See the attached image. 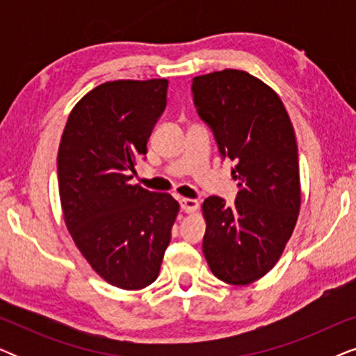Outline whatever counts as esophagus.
<instances>
[{"label":"esophagus","mask_w":356,"mask_h":356,"mask_svg":"<svg viewBox=\"0 0 356 356\" xmlns=\"http://www.w3.org/2000/svg\"><path fill=\"white\" fill-rule=\"evenodd\" d=\"M179 207H181L183 212L191 213L196 212L199 209V202L196 199H188V197H179Z\"/></svg>","instance_id":"esophagus-1"}]
</instances>
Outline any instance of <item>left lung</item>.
<instances>
[{"mask_svg": "<svg viewBox=\"0 0 356 356\" xmlns=\"http://www.w3.org/2000/svg\"><path fill=\"white\" fill-rule=\"evenodd\" d=\"M193 100L222 159L235 162V204L209 196L202 204V251L212 274L248 285L279 261L300 212L295 131L279 95L257 77L223 70L193 79Z\"/></svg>", "mask_w": 356, "mask_h": 356, "instance_id": "8db88e82", "label": "left lung"}]
</instances>
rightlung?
<instances>
[{
  "mask_svg": "<svg viewBox=\"0 0 356 356\" xmlns=\"http://www.w3.org/2000/svg\"><path fill=\"white\" fill-rule=\"evenodd\" d=\"M167 89V79L100 84L72 108L58 150L67 230L92 269L123 290L157 279L179 211L168 193L129 183Z\"/></svg>",
  "mask_w": 356,
  "mask_h": 356,
  "instance_id": "1",
  "label": "right lung"
}]
</instances>
